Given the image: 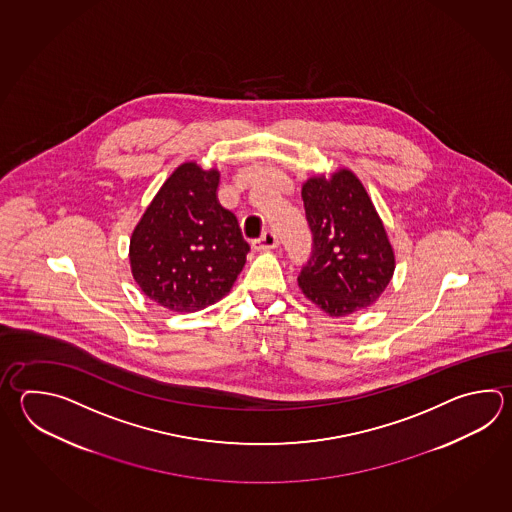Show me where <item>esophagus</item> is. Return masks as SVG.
<instances>
[{"mask_svg":"<svg viewBox=\"0 0 512 512\" xmlns=\"http://www.w3.org/2000/svg\"><path fill=\"white\" fill-rule=\"evenodd\" d=\"M279 246V237L273 231H266L261 239L253 242V248L259 251L273 250Z\"/></svg>","mask_w":512,"mask_h":512,"instance_id":"esophagus-1","label":"esophagus"}]
</instances>
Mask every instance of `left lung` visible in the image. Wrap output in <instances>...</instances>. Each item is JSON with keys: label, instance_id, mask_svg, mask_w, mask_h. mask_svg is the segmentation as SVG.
Here are the masks:
<instances>
[{"label": "left lung", "instance_id": "obj_1", "mask_svg": "<svg viewBox=\"0 0 512 512\" xmlns=\"http://www.w3.org/2000/svg\"><path fill=\"white\" fill-rule=\"evenodd\" d=\"M313 251L297 277L308 301L330 317L365 310L385 292L396 255L363 182L341 167L313 175L301 189Z\"/></svg>", "mask_w": 512, "mask_h": 512}]
</instances>
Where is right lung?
I'll use <instances>...</instances> for the list:
<instances>
[{
  "label": "right lung",
  "mask_w": 512,
  "mask_h": 512,
  "mask_svg": "<svg viewBox=\"0 0 512 512\" xmlns=\"http://www.w3.org/2000/svg\"><path fill=\"white\" fill-rule=\"evenodd\" d=\"M217 167L184 162L167 177L129 242L131 273L151 301L171 312H199L230 293L248 242L217 200Z\"/></svg>",
  "instance_id": "add662e5"
}]
</instances>
